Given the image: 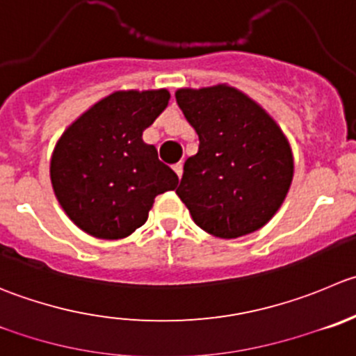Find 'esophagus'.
<instances>
[{"label": "esophagus", "instance_id": "34e87169", "mask_svg": "<svg viewBox=\"0 0 356 356\" xmlns=\"http://www.w3.org/2000/svg\"><path fill=\"white\" fill-rule=\"evenodd\" d=\"M172 168H174V172L179 175V179H181V177H182V168H184V167H182L181 161H179V163H175Z\"/></svg>", "mask_w": 356, "mask_h": 356}]
</instances>
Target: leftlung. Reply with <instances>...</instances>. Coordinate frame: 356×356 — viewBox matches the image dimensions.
<instances>
[{
	"mask_svg": "<svg viewBox=\"0 0 356 356\" xmlns=\"http://www.w3.org/2000/svg\"><path fill=\"white\" fill-rule=\"evenodd\" d=\"M175 99L200 139L175 191L193 220L226 240L261 229L291 188L294 158L287 137L233 86L181 88Z\"/></svg>",
	"mask_w": 356,
	"mask_h": 356,
	"instance_id": "8db88e82",
	"label": "left lung"
}]
</instances>
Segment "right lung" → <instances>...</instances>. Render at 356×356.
Masks as SVG:
<instances>
[{
  "mask_svg": "<svg viewBox=\"0 0 356 356\" xmlns=\"http://www.w3.org/2000/svg\"><path fill=\"white\" fill-rule=\"evenodd\" d=\"M160 90H120L65 129L50 161V179L69 219L102 240H120L147 220L154 198L179 177L158 160L143 132L168 106Z\"/></svg>",
  "mask_w": 356,
  "mask_h": 356,
  "instance_id": "1",
  "label": "right lung"
}]
</instances>
